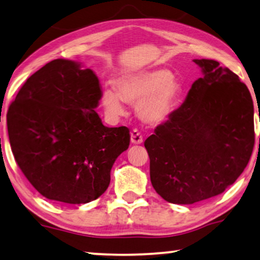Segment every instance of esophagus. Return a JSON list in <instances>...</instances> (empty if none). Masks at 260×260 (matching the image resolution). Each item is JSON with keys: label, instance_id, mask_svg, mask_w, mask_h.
Instances as JSON below:
<instances>
[{"label": "esophagus", "instance_id": "obj_1", "mask_svg": "<svg viewBox=\"0 0 260 260\" xmlns=\"http://www.w3.org/2000/svg\"><path fill=\"white\" fill-rule=\"evenodd\" d=\"M131 136V143L133 144H142L143 143V136L137 129H134L130 133Z\"/></svg>", "mask_w": 260, "mask_h": 260}]
</instances>
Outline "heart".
Returning a JSON list of instances; mask_svg holds the SVG:
<instances>
[{"instance_id": "b5f03b06", "label": "heart", "mask_w": 260, "mask_h": 260, "mask_svg": "<svg viewBox=\"0 0 260 260\" xmlns=\"http://www.w3.org/2000/svg\"><path fill=\"white\" fill-rule=\"evenodd\" d=\"M117 91L106 88L102 105L108 115L118 117L125 114L124 102L137 105V114L148 124H159L172 114L180 86L166 69L145 70L121 77Z\"/></svg>"}]
</instances>
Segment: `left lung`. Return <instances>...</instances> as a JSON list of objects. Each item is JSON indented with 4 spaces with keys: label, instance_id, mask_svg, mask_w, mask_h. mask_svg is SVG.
Instances as JSON below:
<instances>
[{
    "label": "left lung",
    "instance_id": "8db88e82",
    "mask_svg": "<svg viewBox=\"0 0 260 260\" xmlns=\"http://www.w3.org/2000/svg\"><path fill=\"white\" fill-rule=\"evenodd\" d=\"M203 77L144 145L154 190L193 204L222 193L243 173L254 145L253 102L238 76L214 59H193Z\"/></svg>",
    "mask_w": 260,
    "mask_h": 260
}]
</instances>
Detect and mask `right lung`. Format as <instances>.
<instances>
[{
	"instance_id": "obj_1",
	"label": "right lung",
	"mask_w": 260,
	"mask_h": 260,
	"mask_svg": "<svg viewBox=\"0 0 260 260\" xmlns=\"http://www.w3.org/2000/svg\"><path fill=\"white\" fill-rule=\"evenodd\" d=\"M101 96L94 72L57 58L34 72L8 109L16 162L50 201L86 204L99 198L115 160L129 147L126 126L102 124L94 110Z\"/></svg>"
}]
</instances>
